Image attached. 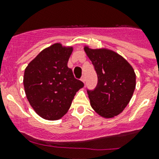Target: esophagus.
Here are the masks:
<instances>
[{
	"label": "esophagus",
	"instance_id": "esophagus-1",
	"mask_svg": "<svg viewBox=\"0 0 159 159\" xmlns=\"http://www.w3.org/2000/svg\"><path fill=\"white\" fill-rule=\"evenodd\" d=\"M81 80H82V82H83V83H84L85 81H86V79H85V76H84V75H83V76H82V78H81Z\"/></svg>",
	"mask_w": 159,
	"mask_h": 159
}]
</instances>
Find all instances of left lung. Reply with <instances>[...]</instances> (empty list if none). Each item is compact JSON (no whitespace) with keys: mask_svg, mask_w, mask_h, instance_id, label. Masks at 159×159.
I'll list each match as a JSON object with an SVG mask.
<instances>
[{"mask_svg":"<svg viewBox=\"0 0 159 159\" xmlns=\"http://www.w3.org/2000/svg\"><path fill=\"white\" fill-rule=\"evenodd\" d=\"M98 77L93 91H87L92 109L103 118H113L125 110L136 86L133 67L121 55L109 48L84 46Z\"/></svg>","mask_w":159,"mask_h":159,"instance_id":"1","label":"left lung"}]
</instances>
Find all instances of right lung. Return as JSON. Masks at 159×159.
Returning a JSON list of instances; mask_svg holds the SVG:
<instances>
[{
  "mask_svg": "<svg viewBox=\"0 0 159 159\" xmlns=\"http://www.w3.org/2000/svg\"><path fill=\"white\" fill-rule=\"evenodd\" d=\"M72 51V46L55 43L41 51L25 70L23 83L27 100L43 119L62 118L77 92L84 87L67 67Z\"/></svg>",
  "mask_w": 159,
  "mask_h": 159,
  "instance_id": "obj_1",
  "label": "right lung"
}]
</instances>
